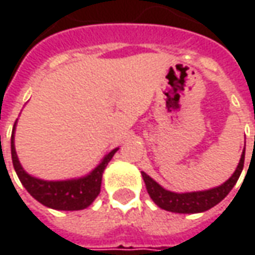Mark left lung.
Returning <instances> with one entry per match:
<instances>
[{"mask_svg":"<svg viewBox=\"0 0 255 255\" xmlns=\"http://www.w3.org/2000/svg\"><path fill=\"white\" fill-rule=\"evenodd\" d=\"M243 167H244V152L241 154L237 169L226 183H223L221 186L211 189V190L194 191V193L167 191L164 190L160 184H157L153 180L152 177H149L144 171H142V176L149 196L160 209L173 211V213H201V211L209 210L216 204H219L230 193L231 189L236 186V183L240 177Z\"/></svg>","mask_w":255,"mask_h":255,"instance_id":"left-lung-1","label":"left lung"}]
</instances>
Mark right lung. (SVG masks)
I'll list each match as a JSON object with an SVG mask.
<instances>
[{
	"instance_id": "add662e5",
	"label": "right lung",
	"mask_w": 255,
	"mask_h": 255,
	"mask_svg": "<svg viewBox=\"0 0 255 255\" xmlns=\"http://www.w3.org/2000/svg\"><path fill=\"white\" fill-rule=\"evenodd\" d=\"M14 129L11 136V156H12V164L26 191L34 197L35 200L42 203L46 207H51L55 210H82L92 204L96 196L101 191V183H102V173L106 164L111 162L113 154L118 149H115L109 154L105 156L102 163L85 176L82 179L65 181H46L41 179H35L25 173L22 166L18 162L16 152L14 146ZM1 144V136H0Z\"/></svg>"
}]
</instances>
